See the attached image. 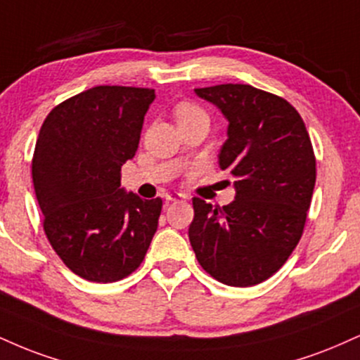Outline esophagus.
<instances>
[{
	"label": "esophagus",
	"instance_id": "1",
	"mask_svg": "<svg viewBox=\"0 0 360 360\" xmlns=\"http://www.w3.org/2000/svg\"><path fill=\"white\" fill-rule=\"evenodd\" d=\"M188 196L183 193H167L166 194V202H176V201H186Z\"/></svg>",
	"mask_w": 360,
	"mask_h": 360
}]
</instances>
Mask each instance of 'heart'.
<instances>
[{
  "label": "heart",
  "instance_id": "1",
  "mask_svg": "<svg viewBox=\"0 0 360 360\" xmlns=\"http://www.w3.org/2000/svg\"><path fill=\"white\" fill-rule=\"evenodd\" d=\"M194 112H198L194 107L188 105V103H183V105H179L176 109V117L179 119V117H184V115H189V114H194Z\"/></svg>",
  "mask_w": 360,
  "mask_h": 360
}]
</instances>
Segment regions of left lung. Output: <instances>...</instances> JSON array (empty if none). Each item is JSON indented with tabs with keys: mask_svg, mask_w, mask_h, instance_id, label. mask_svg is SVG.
<instances>
[{
	"mask_svg": "<svg viewBox=\"0 0 360 360\" xmlns=\"http://www.w3.org/2000/svg\"><path fill=\"white\" fill-rule=\"evenodd\" d=\"M228 120L219 150L235 176V201L213 207L194 198L189 241L213 278L229 287L258 285L280 270L304 233L315 186L307 127L285 98L251 85L194 89Z\"/></svg>",
	"mask_w": 360,
	"mask_h": 360,
	"instance_id": "8db88e82",
	"label": "left lung"
}]
</instances>
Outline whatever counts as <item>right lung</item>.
Listing matches in <instances>:
<instances>
[{
    "label": "right lung",
    "mask_w": 360,
    "mask_h": 360,
    "mask_svg": "<svg viewBox=\"0 0 360 360\" xmlns=\"http://www.w3.org/2000/svg\"><path fill=\"white\" fill-rule=\"evenodd\" d=\"M154 98L150 89L94 86L56 105L38 134L32 174L43 228L65 265L89 281L131 275L158 229L162 199L120 188Z\"/></svg>",
    "instance_id": "right-lung-1"
}]
</instances>
